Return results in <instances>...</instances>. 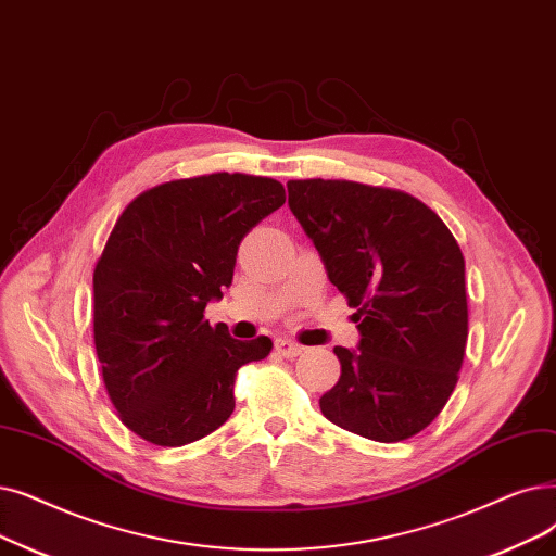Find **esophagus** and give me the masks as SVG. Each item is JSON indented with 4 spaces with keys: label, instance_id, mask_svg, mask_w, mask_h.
<instances>
[{
    "label": "esophagus",
    "instance_id": "obj_1",
    "mask_svg": "<svg viewBox=\"0 0 556 556\" xmlns=\"http://www.w3.org/2000/svg\"><path fill=\"white\" fill-rule=\"evenodd\" d=\"M302 350H304L302 345H298V343H293V341H288V338H277V341H275V352L281 354V356H286V358L300 356Z\"/></svg>",
    "mask_w": 556,
    "mask_h": 556
}]
</instances>
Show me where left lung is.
Here are the masks:
<instances>
[{
    "label": "left lung",
    "mask_w": 556,
    "mask_h": 556,
    "mask_svg": "<svg viewBox=\"0 0 556 556\" xmlns=\"http://www.w3.org/2000/svg\"><path fill=\"white\" fill-rule=\"evenodd\" d=\"M288 206L352 308L361 343L333 348L341 379L320 397L333 425L400 443L447 404L468 341L466 261L447 225L404 190L288 181Z\"/></svg>",
    "instance_id": "8db88e82"
}]
</instances>
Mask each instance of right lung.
Masks as SVG:
<instances>
[{
    "label": "right lung",
    "mask_w": 556,
    "mask_h": 556,
    "mask_svg": "<svg viewBox=\"0 0 556 556\" xmlns=\"http://www.w3.org/2000/svg\"><path fill=\"white\" fill-rule=\"evenodd\" d=\"M286 202L277 179L213 173L134 198L92 273V336L115 412L161 447L200 441L231 416L240 366L273 341H236L204 318L231 283L238 245Z\"/></svg>",
    "instance_id": "1"
}]
</instances>
